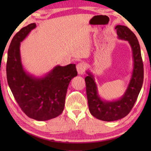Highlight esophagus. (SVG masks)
Here are the masks:
<instances>
[{
    "label": "esophagus",
    "mask_w": 151,
    "mask_h": 151,
    "mask_svg": "<svg viewBox=\"0 0 151 151\" xmlns=\"http://www.w3.org/2000/svg\"><path fill=\"white\" fill-rule=\"evenodd\" d=\"M76 69H77V71L79 75H83V74L84 73L85 69H86V67L84 65V64L82 63H78L77 65H76Z\"/></svg>",
    "instance_id": "1"
}]
</instances>
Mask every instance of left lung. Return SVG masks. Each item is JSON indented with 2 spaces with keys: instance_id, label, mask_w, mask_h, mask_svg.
<instances>
[{
  "instance_id": "obj_1",
  "label": "left lung",
  "mask_w": 151,
  "mask_h": 151,
  "mask_svg": "<svg viewBox=\"0 0 151 151\" xmlns=\"http://www.w3.org/2000/svg\"><path fill=\"white\" fill-rule=\"evenodd\" d=\"M115 29L119 40L127 41L132 51L133 70L129 86L122 97L115 101L100 97L93 75L87 70L85 78L89 110L91 114L104 121H117L129 114L138 97L143 82V64L140 46L136 35L127 27L117 25Z\"/></svg>"
}]
</instances>
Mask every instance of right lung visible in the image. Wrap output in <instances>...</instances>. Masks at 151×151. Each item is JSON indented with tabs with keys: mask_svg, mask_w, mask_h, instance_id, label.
<instances>
[{
	"mask_svg": "<svg viewBox=\"0 0 151 151\" xmlns=\"http://www.w3.org/2000/svg\"><path fill=\"white\" fill-rule=\"evenodd\" d=\"M36 27L31 23L21 28L11 41L6 64L7 81L17 104L28 117L43 121L58 116L64 109L67 88L77 76L75 64L56 65L43 76L30 75L22 67L21 42Z\"/></svg>",
	"mask_w": 151,
	"mask_h": 151,
	"instance_id": "obj_1",
	"label": "right lung"
}]
</instances>
